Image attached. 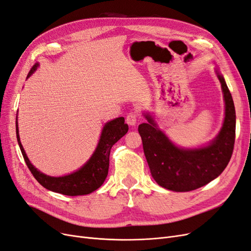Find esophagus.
Wrapping results in <instances>:
<instances>
[{"mask_svg": "<svg viewBox=\"0 0 251 251\" xmlns=\"http://www.w3.org/2000/svg\"><path fill=\"white\" fill-rule=\"evenodd\" d=\"M137 119H138V113L136 110H132L129 113L126 117V122L128 125L130 126H135L136 122H137Z\"/></svg>", "mask_w": 251, "mask_h": 251, "instance_id": "obj_1", "label": "esophagus"}]
</instances>
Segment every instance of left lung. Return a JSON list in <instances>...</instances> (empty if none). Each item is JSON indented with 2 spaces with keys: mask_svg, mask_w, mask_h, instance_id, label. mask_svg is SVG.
I'll return each mask as SVG.
<instances>
[{
  "mask_svg": "<svg viewBox=\"0 0 251 251\" xmlns=\"http://www.w3.org/2000/svg\"><path fill=\"white\" fill-rule=\"evenodd\" d=\"M225 99V120L219 133L208 145L199 148L176 146L160 130L150 114L138 126L144 153L153 179L161 187L176 192L198 189L225 171L233 154L236 135V111L224 75L216 68Z\"/></svg>",
  "mask_w": 251,
  "mask_h": 251,
  "instance_id": "left-lung-1",
  "label": "left lung"
}]
</instances>
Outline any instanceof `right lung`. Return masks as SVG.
<instances>
[{"mask_svg":"<svg viewBox=\"0 0 251 251\" xmlns=\"http://www.w3.org/2000/svg\"><path fill=\"white\" fill-rule=\"evenodd\" d=\"M39 64L36 63L30 70L26 77H30L38 68ZM128 131V125L125 124V119L120 117L105 123L102 128L98 145L90 159L76 172L62 177H51L37 170L27 158L21 143L18 133V123L16 119V137L18 146L21 148L24 159L27 168L33 174L34 178L42 186L50 191L65 194V196L75 197L85 196L97 190L105 181L108 174L109 153L110 149L121 137H123Z\"/></svg>","mask_w":251,"mask_h":251,"instance_id":"obj_1","label":"right lung"}]
</instances>
